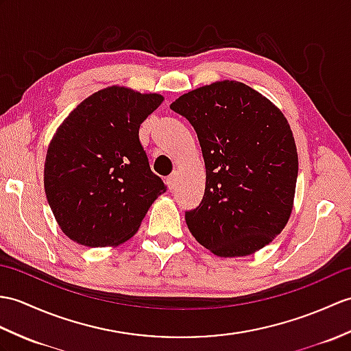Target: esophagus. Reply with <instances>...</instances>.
I'll list each match as a JSON object with an SVG mask.
<instances>
[{"mask_svg": "<svg viewBox=\"0 0 351 351\" xmlns=\"http://www.w3.org/2000/svg\"><path fill=\"white\" fill-rule=\"evenodd\" d=\"M176 181H178V175H176V173L169 175V176L166 178V184H167V186H169V190H173V189H175Z\"/></svg>", "mask_w": 351, "mask_h": 351, "instance_id": "34e87169", "label": "esophagus"}]
</instances>
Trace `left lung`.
<instances>
[{"label":"left lung","mask_w":351,"mask_h":351,"mask_svg":"<svg viewBox=\"0 0 351 351\" xmlns=\"http://www.w3.org/2000/svg\"><path fill=\"white\" fill-rule=\"evenodd\" d=\"M195 130L206 167L205 195L185 213L190 232L218 257H242L286 227L298 151L286 117L256 89L221 80L170 104Z\"/></svg>","instance_id":"8db88e82"}]
</instances>
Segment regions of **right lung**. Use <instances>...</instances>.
<instances>
[{
	"label": "right lung",
	"mask_w": 351,
	"mask_h": 351,
	"mask_svg": "<svg viewBox=\"0 0 351 351\" xmlns=\"http://www.w3.org/2000/svg\"><path fill=\"white\" fill-rule=\"evenodd\" d=\"M165 100L109 86L62 121L45 161L46 197L61 230L85 247H117L138 230L166 191L152 173L138 128Z\"/></svg>",
	"instance_id": "obj_1"
}]
</instances>
